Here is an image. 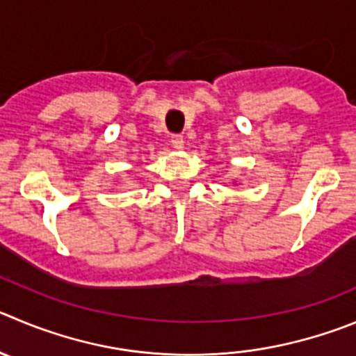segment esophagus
Here are the masks:
<instances>
[{"label": "esophagus", "mask_w": 356, "mask_h": 356, "mask_svg": "<svg viewBox=\"0 0 356 356\" xmlns=\"http://www.w3.org/2000/svg\"><path fill=\"white\" fill-rule=\"evenodd\" d=\"M170 144L174 145V149L181 151V149L184 147V138H182L181 135H172V137H170Z\"/></svg>", "instance_id": "esophagus-1"}]
</instances>
